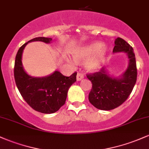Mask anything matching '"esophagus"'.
<instances>
[{"mask_svg": "<svg viewBox=\"0 0 149 149\" xmlns=\"http://www.w3.org/2000/svg\"><path fill=\"white\" fill-rule=\"evenodd\" d=\"M83 78H84V76H83V73H80V72H78L77 76H76V78H77V81H81V80H82Z\"/></svg>", "mask_w": 149, "mask_h": 149, "instance_id": "obj_1", "label": "esophagus"}]
</instances>
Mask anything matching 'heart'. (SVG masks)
<instances>
[{
  "label": "heart",
  "instance_id": "heart-1",
  "mask_svg": "<svg viewBox=\"0 0 149 149\" xmlns=\"http://www.w3.org/2000/svg\"><path fill=\"white\" fill-rule=\"evenodd\" d=\"M103 47L102 42H93L74 51L73 57L77 62L90 58L86 61V68L88 71H94L100 66L106 54V49Z\"/></svg>",
  "mask_w": 149,
  "mask_h": 149
}]
</instances>
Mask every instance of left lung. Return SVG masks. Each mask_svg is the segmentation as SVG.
I'll use <instances>...</instances> for the list:
<instances>
[{"label":"left lung","mask_w":149,"mask_h":149,"mask_svg":"<svg viewBox=\"0 0 149 149\" xmlns=\"http://www.w3.org/2000/svg\"><path fill=\"white\" fill-rule=\"evenodd\" d=\"M114 45V53L125 52L130 59L128 68L122 77L109 76L104 67L86 75L93 85L88 95L90 102L101 110H110L120 106L128 98L136 82L137 68L133 48L120 37L116 39Z\"/></svg>","instance_id":"8db88e82"}]
</instances>
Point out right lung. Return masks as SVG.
Listing matches in <instances>:
<instances>
[{"label":"right lung","instance_id":"obj_1","mask_svg":"<svg viewBox=\"0 0 149 149\" xmlns=\"http://www.w3.org/2000/svg\"><path fill=\"white\" fill-rule=\"evenodd\" d=\"M52 40V38L40 37L26 42L16 54L14 66L15 81L22 97L32 109L45 114L56 112L65 104L68 89L76 81L77 75L75 72L67 77L56 71L47 77L35 78L24 71L22 54L25 46L34 41L50 43Z\"/></svg>","mask_w":149,"mask_h":149}]
</instances>
